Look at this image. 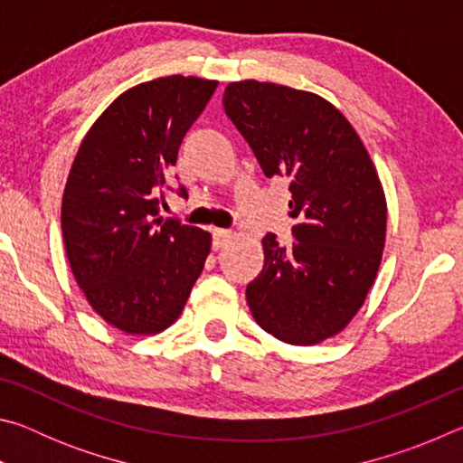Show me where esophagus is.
Wrapping results in <instances>:
<instances>
[{"mask_svg": "<svg viewBox=\"0 0 463 463\" xmlns=\"http://www.w3.org/2000/svg\"><path fill=\"white\" fill-rule=\"evenodd\" d=\"M231 237H232V232L231 231H226V229H214L213 231V247L214 249H222L226 242L231 241Z\"/></svg>", "mask_w": 463, "mask_h": 463, "instance_id": "34e87169", "label": "esophagus"}]
</instances>
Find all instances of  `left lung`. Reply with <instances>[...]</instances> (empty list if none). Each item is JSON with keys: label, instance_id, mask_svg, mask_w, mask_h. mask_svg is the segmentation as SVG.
<instances>
[{"label": "left lung", "instance_id": "left-lung-1", "mask_svg": "<svg viewBox=\"0 0 463 463\" xmlns=\"http://www.w3.org/2000/svg\"><path fill=\"white\" fill-rule=\"evenodd\" d=\"M224 112L265 177L289 179L296 242L263 237L265 263L247 286L250 315L289 345L336 335L362 308L386 241V198L362 138L331 101L261 81L229 83Z\"/></svg>", "mask_w": 463, "mask_h": 463}]
</instances>
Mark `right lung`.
I'll list each match as a JSON object with an SVG mask.
<instances>
[{"label":"right lung","mask_w":463,"mask_h":463,"mask_svg":"<svg viewBox=\"0 0 463 463\" xmlns=\"http://www.w3.org/2000/svg\"><path fill=\"white\" fill-rule=\"evenodd\" d=\"M216 85L171 75L124 91L69 171L61 206L69 265L91 308L128 335L174 325L210 253V232L156 218V190ZM177 194L187 198L184 185Z\"/></svg>","instance_id":"right-lung-1"}]
</instances>
